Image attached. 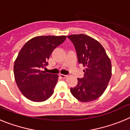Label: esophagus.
Instances as JSON below:
<instances>
[{
    "instance_id": "obj_1",
    "label": "esophagus",
    "mask_w": 130,
    "mask_h": 130,
    "mask_svg": "<svg viewBox=\"0 0 130 130\" xmlns=\"http://www.w3.org/2000/svg\"><path fill=\"white\" fill-rule=\"evenodd\" d=\"M59 77H61L62 79H65V78L67 77L68 75H63V74H59Z\"/></svg>"
}]
</instances>
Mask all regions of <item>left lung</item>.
<instances>
[{"label":"left lung","instance_id":"left-lung-1","mask_svg":"<svg viewBox=\"0 0 130 130\" xmlns=\"http://www.w3.org/2000/svg\"><path fill=\"white\" fill-rule=\"evenodd\" d=\"M73 43L78 62L85 70L84 77L78 78L77 85L70 88L72 94L82 102H92L100 97L111 77V62L105 50L97 40L85 34L68 36Z\"/></svg>","mask_w":130,"mask_h":130}]
</instances>
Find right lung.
<instances>
[{"label": "right lung", "instance_id": "1", "mask_svg": "<svg viewBox=\"0 0 130 130\" xmlns=\"http://www.w3.org/2000/svg\"><path fill=\"white\" fill-rule=\"evenodd\" d=\"M66 36H36L21 49L13 66L16 83L23 94L32 102H43L51 97L58 81V75L42 69L54 49L62 44Z\"/></svg>", "mask_w": 130, "mask_h": 130}]
</instances>
